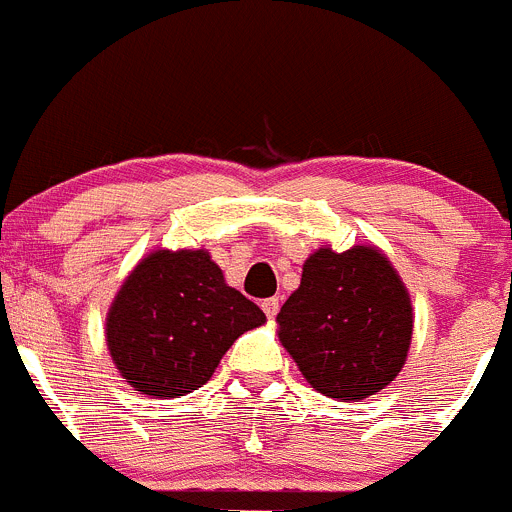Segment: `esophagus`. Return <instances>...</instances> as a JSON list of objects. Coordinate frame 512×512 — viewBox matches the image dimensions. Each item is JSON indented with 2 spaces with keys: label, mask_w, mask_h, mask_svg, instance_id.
Masks as SVG:
<instances>
[{
  "label": "esophagus",
  "mask_w": 512,
  "mask_h": 512,
  "mask_svg": "<svg viewBox=\"0 0 512 512\" xmlns=\"http://www.w3.org/2000/svg\"><path fill=\"white\" fill-rule=\"evenodd\" d=\"M261 309H264V314L269 316V319H274L276 314H279V299H264V304H261Z\"/></svg>",
  "instance_id": "esophagus-1"
}]
</instances>
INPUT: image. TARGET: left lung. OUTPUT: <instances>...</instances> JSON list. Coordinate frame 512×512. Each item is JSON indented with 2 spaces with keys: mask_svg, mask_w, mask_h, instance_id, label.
Instances as JSON below:
<instances>
[{
  "mask_svg": "<svg viewBox=\"0 0 512 512\" xmlns=\"http://www.w3.org/2000/svg\"><path fill=\"white\" fill-rule=\"evenodd\" d=\"M276 321L306 382L334 399H364L387 387L412 342L410 294L374 246L311 253Z\"/></svg>",
  "mask_w": 512,
  "mask_h": 512,
  "instance_id": "1",
  "label": "left lung"
}]
</instances>
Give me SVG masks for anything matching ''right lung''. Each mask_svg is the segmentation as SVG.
Segmentation results:
<instances>
[{
  "label": "right lung",
  "instance_id": "1",
  "mask_svg": "<svg viewBox=\"0 0 512 512\" xmlns=\"http://www.w3.org/2000/svg\"><path fill=\"white\" fill-rule=\"evenodd\" d=\"M264 321L259 306L226 284L208 251L158 248L120 286L105 339L130 387L170 399L206 384L231 344Z\"/></svg>",
  "mask_w": 512,
  "mask_h": 512
}]
</instances>
